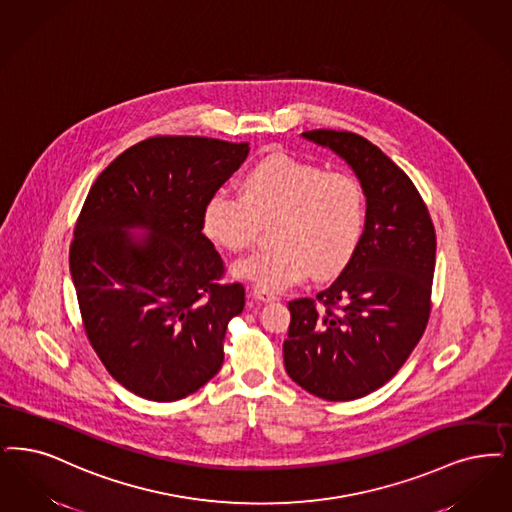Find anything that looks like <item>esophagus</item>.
Wrapping results in <instances>:
<instances>
[{
  "instance_id": "esophagus-1",
  "label": "esophagus",
  "mask_w": 512,
  "mask_h": 512,
  "mask_svg": "<svg viewBox=\"0 0 512 512\" xmlns=\"http://www.w3.org/2000/svg\"><path fill=\"white\" fill-rule=\"evenodd\" d=\"M251 295H253L259 303H274V301H278V297H276L274 293H268V291L259 289V287H253V289H251Z\"/></svg>"
}]
</instances>
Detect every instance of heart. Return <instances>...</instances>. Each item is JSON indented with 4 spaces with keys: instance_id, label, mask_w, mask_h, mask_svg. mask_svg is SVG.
<instances>
[{
    "instance_id": "obj_1",
    "label": "heart",
    "mask_w": 512,
    "mask_h": 512,
    "mask_svg": "<svg viewBox=\"0 0 512 512\" xmlns=\"http://www.w3.org/2000/svg\"><path fill=\"white\" fill-rule=\"evenodd\" d=\"M242 196L215 192L204 205L202 230L221 249L251 246L261 226H272L270 249L232 266L236 278L268 293L301 284L312 272L329 280L358 251L366 228L364 188L352 175L272 152L247 169Z\"/></svg>"
}]
</instances>
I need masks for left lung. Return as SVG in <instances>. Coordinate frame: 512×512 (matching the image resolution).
<instances>
[{"label":"left lung","mask_w":512,"mask_h":512,"mask_svg":"<svg viewBox=\"0 0 512 512\" xmlns=\"http://www.w3.org/2000/svg\"><path fill=\"white\" fill-rule=\"evenodd\" d=\"M303 137L352 167L366 196V228L328 289L289 301L284 364L310 394L347 402L383 387L423 337L436 234L415 184L381 148L348 131L314 129Z\"/></svg>","instance_id":"1"}]
</instances>
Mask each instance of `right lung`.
I'll use <instances>...</instances> for the list:
<instances>
[{"label":"right lung","mask_w":512,"mask_h":512,"mask_svg":"<svg viewBox=\"0 0 512 512\" xmlns=\"http://www.w3.org/2000/svg\"><path fill=\"white\" fill-rule=\"evenodd\" d=\"M247 154V143L152 137L122 152L85 198L70 246L83 329L106 371L141 398L181 400L223 366L246 289L219 282L225 265L202 211Z\"/></svg>","instance_id":"1"}]
</instances>
